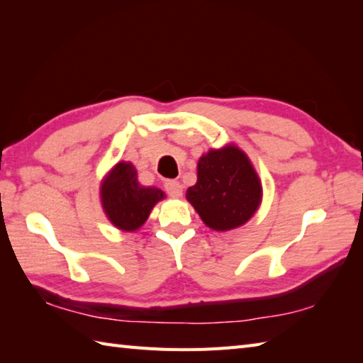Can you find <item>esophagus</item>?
<instances>
[{
  "label": "esophagus",
  "instance_id": "obj_1",
  "mask_svg": "<svg viewBox=\"0 0 363 363\" xmlns=\"http://www.w3.org/2000/svg\"><path fill=\"white\" fill-rule=\"evenodd\" d=\"M164 187H165V191H167L169 196L179 198L182 195V186L177 181H173V179L172 181H167L164 184Z\"/></svg>",
  "mask_w": 363,
  "mask_h": 363
}]
</instances>
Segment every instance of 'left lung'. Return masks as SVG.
Here are the masks:
<instances>
[{
  "instance_id": "1",
  "label": "left lung",
  "mask_w": 363,
  "mask_h": 363,
  "mask_svg": "<svg viewBox=\"0 0 363 363\" xmlns=\"http://www.w3.org/2000/svg\"><path fill=\"white\" fill-rule=\"evenodd\" d=\"M186 198L206 226L230 230L259 209L262 184L248 156L234 145L211 150L198 160V181Z\"/></svg>"
}]
</instances>
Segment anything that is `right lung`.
<instances>
[{
    "label": "right lung",
    "mask_w": 363,
    "mask_h": 363,
    "mask_svg": "<svg viewBox=\"0 0 363 363\" xmlns=\"http://www.w3.org/2000/svg\"><path fill=\"white\" fill-rule=\"evenodd\" d=\"M165 198L157 187H143L130 162H118L101 184L103 209L115 228L133 233L148 220L152 207Z\"/></svg>",
    "instance_id": "add662e5"
}]
</instances>
